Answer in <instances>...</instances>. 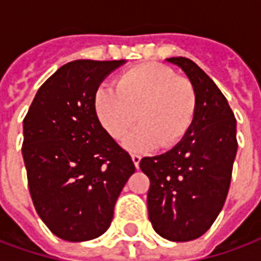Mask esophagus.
Returning a JSON list of instances; mask_svg holds the SVG:
<instances>
[{"label": "esophagus", "mask_w": 261, "mask_h": 261, "mask_svg": "<svg viewBox=\"0 0 261 261\" xmlns=\"http://www.w3.org/2000/svg\"><path fill=\"white\" fill-rule=\"evenodd\" d=\"M131 160H133V162H134V165H136V168L138 169L140 168V161H141V156L140 155H131Z\"/></svg>", "instance_id": "34e87169"}]
</instances>
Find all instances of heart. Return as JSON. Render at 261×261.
Instances as JSON below:
<instances>
[{"mask_svg":"<svg viewBox=\"0 0 261 261\" xmlns=\"http://www.w3.org/2000/svg\"><path fill=\"white\" fill-rule=\"evenodd\" d=\"M114 86H100L93 96L94 112L106 133L114 140L141 124L123 145L131 152H147L160 144L171 148L187 136L194 123L196 96L191 82L176 77L167 66L141 63L117 76Z\"/></svg>","mask_w":261,"mask_h":261,"instance_id":"b5f03b06","label":"heart"}]
</instances>
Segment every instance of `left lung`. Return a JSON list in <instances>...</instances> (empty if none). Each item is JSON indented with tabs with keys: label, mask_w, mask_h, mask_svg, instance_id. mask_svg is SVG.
Returning <instances> with one entry per match:
<instances>
[{
	"label": "left lung",
	"mask_w": 261,
	"mask_h": 261,
	"mask_svg": "<svg viewBox=\"0 0 261 261\" xmlns=\"http://www.w3.org/2000/svg\"><path fill=\"white\" fill-rule=\"evenodd\" d=\"M191 82L196 96L194 123L174 148L145 156L149 178L148 218L161 238L189 242L212 226L225 205L238 152L236 118L213 80L187 58H169Z\"/></svg>",
	"instance_id": "obj_1"
}]
</instances>
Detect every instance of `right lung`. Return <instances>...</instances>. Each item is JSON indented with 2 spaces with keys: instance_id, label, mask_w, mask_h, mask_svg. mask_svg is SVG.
<instances>
[{
  "instance_id": "obj_1",
  "label": "right lung",
  "mask_w": 261,
  "mask_h": 261,
  "mask_svg": "<svg viewBox=\"0 0 261 261\" xmlns=\"http://www.w3.org/2000/svg\"><path fill=\"white\" fill-rule=\"evenodd\" d=\"M124 61H73L36 92L23 120L22 156L36 212L62 240L86 242L110 227L114 205L136 172L109 136L93 96Z\"/></svg>"
}]
</instances>
